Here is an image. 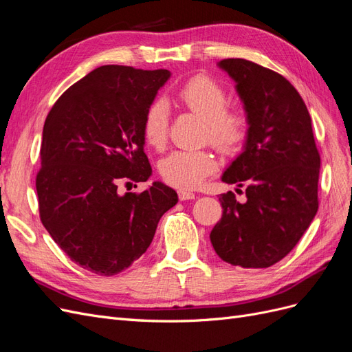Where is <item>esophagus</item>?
<instances>
[{"mask_svg":"<svg viewBox=\"0 0 352 352\" xmlns=\"http://www.w3.org/2000/svg\"><path fill=\"white\" fill-rule=\"evenodd\" d=\"M177 194H179V199L180 201H186V199H194L195 198L194 192H189V190H185V189H180Z\"/></svg>","mask_w":352,"mask_h":352,"instance_id":"1","label":"esophagus"}]
</instances>
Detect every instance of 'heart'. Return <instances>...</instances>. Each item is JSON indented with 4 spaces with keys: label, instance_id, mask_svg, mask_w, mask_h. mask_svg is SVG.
<instances>
[{
    "label": "heart",
    "instance_id": "heart-1",
    "mask_svg": "<svg viewBox=\"0 0 352 352\" xmlns=\"http://www.w3.org/2000/svg\"><path fill=\"white\" fill-rule=\"evenodd\" d=\"M179 102L204 120V138L221 153H233L248 133V117L238 109H228V92L207 76H195L177 92ZM168 111L163 101H155L145 113L142 133L145 142L163 148L167 141ZM217 167L216 158L202 150H177L160 163V175L168 185L180 189L199 186Z\"/></svg>",
    "mask_w": 352,
    "mask_h": 352
}]
</instances>
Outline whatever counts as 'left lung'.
<instances>
[{
	"instance_id": "left-lung-1",
	"label": "left lung",
	"mask_w": 352,
	"mask_h": 352,
	"mask_svg": "<svg viewBox=\"0 0 352 352\" xmlns=\"http://www.w3.org/2000/svg\"><path fill=\"white\" fill-rule=\"evenodd\" d=\"M217 66L235 80L248 117L243 151L221 180L247 186V201L238 202L230 190L220 195L223 214L210 239L223 261L270 267L292 251L318 208L320 155L311 117L282 74L243 58Z\"/></svg>"
}]
</instances>
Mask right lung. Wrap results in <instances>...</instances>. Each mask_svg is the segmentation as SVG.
<instances>
[{
    "label": "right lung",
    "instance_id": "add662e5",
    "mask_svg": "<svg viewBox=\"0 0 352 352\" xmlns=\"http://www.w3.org/2000/svg\"><path fill=\"white\" fill-rule=\"evenodd\" d=\"M168 78L164 69L101 66L72 85L47 116L36 175L41 221L72 261L95 274L132 265L177 202L163 182L141 194L117 189L122 180L146 182L153 175L142 126Z\"/></svg>",
    "mask_w": 352,
    "mask_h": 352
}]
</instances>
